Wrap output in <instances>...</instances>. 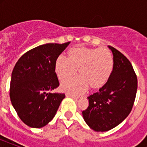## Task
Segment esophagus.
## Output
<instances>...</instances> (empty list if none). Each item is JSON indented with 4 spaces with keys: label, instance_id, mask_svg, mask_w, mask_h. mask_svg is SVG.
<instances>
[{
    "label": "esophagus",
    "instance_id": "esophagus-1",
    "mask_svg": "<svg viewBox=\"0 0 147 147\" xmlns=\"http://www.w3.org/2000/svg\"><path fill=\"white\" fill-rule=\"evenodd\" d=\"M66 97L67 98H73L74 100H78V98H80V96H73V95H71V94H66Z\"/></svg>",
    "mask_w": 147,
    "mask_h": 147
}]
</instances>
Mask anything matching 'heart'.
<instances>
[{
  "mask_svg": "<svg viewBox=\"0 0 147 147\" xmlns=\"http://www.w3.org/2000/svg\"><path fill=\"white\" fill-rule=\"evenodd\" d=\"M113 57L106 49L73 47L69 51V59L59 55L55 62V71L61 82L76 76L78 69L80 77L64 82L63 91L73 94L82 93L91 87L99 89L105 86L113 70Z\"/></svg>",
  "mask_w": 147,
  "mask_h": 147,
  "instance_id": "heart-1",
  "label": "heart"
}]
</instances>
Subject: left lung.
Listing matches in <instances>:
<instances>
[{
    "mask_svg": "<svg viewBox=\"0 0 147 147\" xmlns=\"http://www.w3.org/2000/svg\"><path fill=\"white\" fill-rule=\"evenodd\" d=\"M114 65L111 77L98 92L88 97L89 106L82 111L88 127L105 132L119 125L132 110L137 90V78L130 62L115 48L108 46Z\"/></svg>",
    "mask_w": 147,
    "mask_h": 147,
    "instance_id": "1",
    "label": "left lung"
}]
</instances>
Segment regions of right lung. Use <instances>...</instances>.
Segmentation results:
<instances>
[{"instance_id":"obj_1","label":"right lung","mask_w":147,"mask_h":147,"mask_svg":"<svg viewBox=\"0 0 147 147\" xmlns=\"http://www.w3.org/2000/svg\"><path fill=\"white\" fill-rule=\"evenodd\" d=\"M70 42L47 43L20 58L11 75L10 98L25 124L41 128L55 117L65 94L51 93L59 85L55 62Z\"/></svg>"}]
</instances>
